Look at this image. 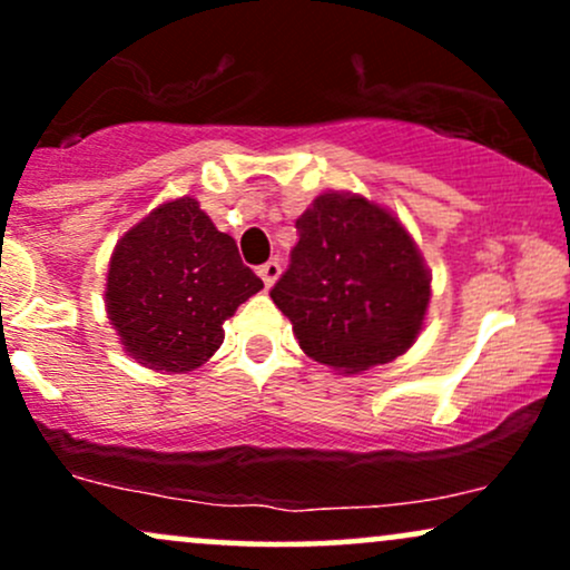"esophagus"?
<instances>
[{"mask_svg":"<svg viewBox=\"0 0 570 570\" xmlns=\"http://www.w3.org/2000/svg\"><path fill=\"white\" fill-rule=\"evenodd\" d=\"M257 273H259V278L265 281V286H267V289H271V286L276 284L278 276H281V265L276 263V259H271V263L259 265V267H257Z\"/></svg>","mask_w":570,"mask_h":570,"instance_id":"esophagus-1","label":"esophagus"}]
</instances>
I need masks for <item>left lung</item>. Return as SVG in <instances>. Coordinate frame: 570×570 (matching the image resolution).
Here are the masks:
<instances>
[{
  "label": "left lung",
  "instance_id": "obj_1",
  "mask_svg": "<svg viewBox=\"0 0 570 570\" xmlns=\"http://www.w3.org/2000/svg\"><path fill=\"white\" fill-rule=\"evenodd\" d=\"M297 233L271 297L299 348L343 372L402 356L431 297L429 267L402 222L362 195L324 193L297 219Z\"/></svg>",
  "mask_w": 570,
  "mask_h": 570
}]
</instances>
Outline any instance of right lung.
Returning <instances> with one entry per match:
<instances>
[{"label": "right lung", "mask_w": 570, "mask_h": 570, "mask_svg": "<svg viewBox=\"0 0 570 570\" xmlns=\"http://www.w3.org/2000/svg\"><path fill=\"white\" fill-rule=\"evenodd\" d=\"M263 289L195 198L163 203L117 240L107 313L130 358L158 372H189L214 356L222 324Z\"/></svg>", "instance_id": "1"}]
</instances>
